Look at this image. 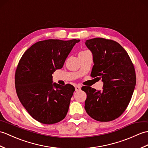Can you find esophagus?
I'll use <instances>...</instances> for the list:
<instances>
[{
    "mask_svg": "<svg viewBox=\"0 0 148 148\" xmlns=\"http://www.w3.org/2000/svg\"><path fill=\"white\" fill-rule=\"evenodd\" d=\"M81 86H79V85H77V86H75V91H80V90H81Z\"/></svg>",
    "mask_w": 148,
    "mask_h": 148,
    "instance_id": "obj_1",
    "label": "esophagus"
}]
</instances>
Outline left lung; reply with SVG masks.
Listing matches in <instances>:
<instances>
[{
	"instance_id": "8db88e82",
	"label": "left lung",
	"mask_w": 148,
	"mask_h": 148,
	"mask_svg": "<svg viewBox=\"0 0 148 148\" xmlns=\"http://www.w3.org/2000/svg\"><path fill=\"white\" fill-rule=\"evenodd\" d=\"M93 56L91 76L102 79L103 86L97 91L82 86L86 92L84 108L92 119L110 122L125 112L136 83L135 69L125 50L115 41L96 38L86 41Z\"/></svg>"
}]
</instances>
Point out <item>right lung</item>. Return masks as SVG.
I'll return each mask as SVG.
<instances>
[{
	"mask_svg": "<svg viewBox=\"0 0 148 148\" xmlns=\"http://www.w3.org/2000/svg\"><path fill=\"white\" fill-rule=\"evenodd\" d=\"M79 40H47L38 42L21 58L15 73L19 100L32 117L53 124L66 117L75 88L52 82V74L63 67L68 55Z\"/></svg>",
	"mask_w": 148,
	"mask_h": 148,
	"instance_id": "add662e5",
	"label": "right lung"
}]
</instances>
